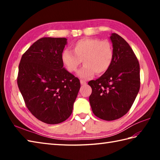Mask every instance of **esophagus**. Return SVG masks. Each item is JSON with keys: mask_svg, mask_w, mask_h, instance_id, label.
I'll return each instance as SVG.
<instances>
[{"mask_svg": "<svg viewBox=\"0 0 160 160\" xmlns=\"http://www.w3.org/2000/svg\"><path fill=\"white\" fill-rule=\"evenodd\" d=\"M80 84H82V85H85L87 84V82L85 80H80Z\"/></svg>", "mask_w": 160, "mask_h": 160, "instance_id": "obj_1", "label": "esophagus"}]
</instances>
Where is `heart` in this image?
I'll return each mask as SVG.
<instances>
[{
  "mask_svg": "<svg viewBox=\"0 0 160 160\" xmlns=\"http://www.w3.org/2000/svg\"><path fill=\"white\" fill-rule=\"evenodd\" d=\"M73 51L64 50L62 62L70 73L76 72L83 60L84 65L78 72L80 78L89 79L96 73H104L109 69L113 60L114 52L111 44L99 38H84L73 43Z\"/></svg>",
  "mask_w": 160,
  "mask_h": 160,
  "instance_id": "obj_1",
  "label": "heart"
}]
</instances>
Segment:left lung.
I'll use <instances>...</instances> for the list:
<instances>
[{
    "label": "left lung",
    "mask_w": 160,
    "mask_h": 160,
    "mask_svg": "<svg viewBox=\"0 0 160 160\" xmlns=\"http://www.w3.org/2000/svg\"><path fill=\"white\" fill-rule=\"evenodd\" d=\"M113 60L109 69L88 84L92 89L89 102L94 115L102 120H118L127 113L140 87V64L133 51L117 33L110 37Z\"/></svg>",
    "instance_id": "8db88e82"
}]
</instances>
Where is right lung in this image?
I'll list each match as a JSON object with an SVG mask.
<instances>
[{"instance_id": "add662e5", "label": "right lung", "mask_w": 160, "mask_h": 160, "mask_svg": "<svg viewBox=\"0 0 160 160\" xmlns=\"http://www.w3.org/2000/svg\"><path fill=\"white\" fill-rule=\"evenodd\" d=\"M65 38L45 37L23 53L17 83L28 110L49 124L65 121L72 113L80 88L78 78L63 68Z\"/></svg>"}]
</instances>
